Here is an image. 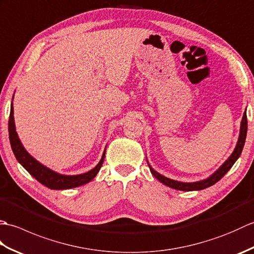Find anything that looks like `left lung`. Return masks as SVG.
I'll return each instance as SVG.
<instances>
[{"instance_id":"left-lung-1","label":"left lung","mask_w":254,"mask_h":254,"mask_svg":"<svg viewBox=\"0 0 254 254\" xmlns=\"http://www.w3.org/2000/svg\"><path fill=\"white\" fill-rule=\"evenodd\" d=\"M247 130H248V121H247V109L244 112V117H242V120L240 123V132H239V137L238 141H237L236 147L234 149V152L231 153L229 157L226 159L225 163L219 167V168L213 172L212 175L207 177L206 179L199 180V181H194V182H182V181H178L170 179V178H167L163 175H160L159 172L156 171L150 164H147L149 166L150 172H152L153 176L156 178V179L159 180L161 183H164L165 186L176 189V190H180V191H199V190H204L208 187H212L215 183L218 182L222 178L227 174V172L230 170L231 167L234 166V164L240 157V155L242 153V149H244L245 146V142H246V137H247Z\"/></svg>"}]
</instances>
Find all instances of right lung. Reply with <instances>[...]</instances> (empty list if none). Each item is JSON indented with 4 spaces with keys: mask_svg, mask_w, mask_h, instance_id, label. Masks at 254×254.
<instances>
[{
    "mask_svg": "<svg viewBox=\"0 0 254 254\" xmlns=\"http://www.w3.org/2000/svg\"><path fill=\"white\" fill-rule=\"evenodd\" d=\"M14 99V96L12 100ZM8 135H9V143L12 146V150L15 155L16 159L18 163L24 167V168L29 172V174L35 178L37 181H39L41 185L46 186L51 190H67V189H73L76 187H80L86 183L90 182L91 180L98 174L102 163H104L106 148L102 153L101 159L99 163L94 167L93 169L80 175H62L59 172L48 168L47 166L41 164L36 158L27 152L24 145L21 144L18 137V134L16 132L15 120H14V107L13 101L10 104V113L8 120Z\"/></svg>",
    "mask_w": 254,
    "mask_h": 254,
    "instance_id": "1",
    "label": "right lung"
}]
</instances>
